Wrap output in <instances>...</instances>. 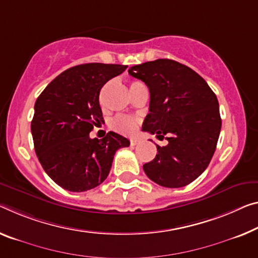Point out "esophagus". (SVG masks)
<instances>
[{
    "mask_svg": "<svg viewBox=\"0 0 258 258\" xmlns=\"http://www.w3.org/2000/svg\"><path fill=\"white\" fill-rule=\"evenodd\" d=\"M140 140H137V138H133V140H130V145L132 146H136L140 144Z\"/></svg>",
    "mask_w": 258,
    "mask_h": 258,
    "instance_id": "obj_1",
    "label": "esophagus"
}]
</instances>
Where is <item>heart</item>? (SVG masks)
<instances>
[{"mask_svg":"<svg viewBox=\"0 0 258 258\" xmlns=\"http://www.w3.org/2000/svg\"><path fill=\"white\" fill-rule=\"evenodd\" d=\"M142 85L143 84L140 82H133L132 84H130V91ZM110 125H112L116 132H120L122 134H126V135H132L136 132L137 122L136 120H134L133 117H129L125 115H117L116 117L113 118Z\"/></svg>","mask_w":258,"mask_h":258,"instance_id":"obj_1","label":"heart"}]
</instances>
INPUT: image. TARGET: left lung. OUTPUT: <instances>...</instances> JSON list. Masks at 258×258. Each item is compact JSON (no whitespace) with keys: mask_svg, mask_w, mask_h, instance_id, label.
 <instances>
[{"mask_svg":"<svg viewBox=\"0 0 258 258\" xmlns=\"http://www.w3.org/2000/svg\"><path fill=\"white\" fill-rule=\"evenodd\" d=\"M150 91V108L142 130L166 136L156 158L143 169L166 188H181L196 180L211 161L219 138V104L208 83L189 67L159 58L130 68Z\"/></svg>","mask_w":258,"mask_h":258,"instance_id":"1","label":"left lung"}]
</instances>
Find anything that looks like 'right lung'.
I'll return each mask as SVG.
<instances>
[{
	"label": "right lung",
	"instance_id": "add662e5",
	"mask_svg": "<svg viewBox=\"0 0 258 258\" xmlns=\"http://www.w3.org/2000/svg\"><path fill=\"white\" fill-rule=\"evenodd\" d=\"M126 66L85 63L63 71L38 97L31 122L34 150L42 168L55 183L74 192L86 191L108 176L114 154L130 142L109 132L90 138L104 123L99 93Z\"/></svg>",
	"mask_w": 258,
	"mask_h": 258
}]
</instances>
